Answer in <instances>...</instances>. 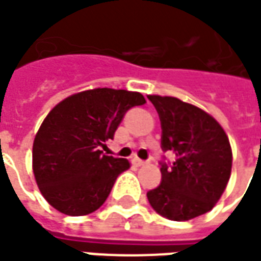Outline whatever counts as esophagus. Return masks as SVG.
<instances>
[{
	"label": "esophagus",
	"mask_w": 261,
	"mask_h": 261,
	"mask_svg": "<svg viewBox=\"0 0 261 261\" xmlns=\"http://www.w3.org/2000/svg\"><path fill=\"white\" fill-rule=\"evenodd\" d=\"M133 163H134L136 166H138V167H141V166H144V164H147V161L140 160V159H137V157H136V159L133 160Z\"/></svg>",
	"instance_id": "1"
}]
</instances>
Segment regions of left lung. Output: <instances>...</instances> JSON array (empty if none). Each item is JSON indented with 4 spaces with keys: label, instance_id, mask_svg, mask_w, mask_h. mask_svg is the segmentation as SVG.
<instances>
[{
    "label": "left lung",
    "instance_id": "obj_1",
    "mask_svg": "<svg viewBox=\"0 0 261 261\" xmlns=\"http://www.w3.org/2000/svg\"><path fill=\"white\" fill-rule=\"evenodd\" d=\"M161 121V147L174 154L171 167L163 164L161 182L147 193L155 212L187 221L210 212L224 193L231 174L233 153L219 121L175 97L148 95Z\"/></svg>",
    "mask_w": 261,
    "mask_h": 261
}]
</instances>
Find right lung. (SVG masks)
Instances as JSON below:
<instances>
[{
    "mask_svg": "<svg viewBox=\"0 0 261 261\" xmlns=\"http://www.w3.org/2000/svg\"><path fill=\"white\" fill-rule=\"evenodd\" d=\"M145 104L137 91L93 88L60 101L44 118L33 144V171L42 197L67 216H86L107 200L130 161L100 148L134 106Z\"/></svg>",
    "mask_w": 261,
    "mask_h": 261,
    "instance_id": "obj_1",
    "label": "right lung"
}]
</instances>
